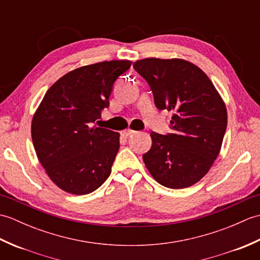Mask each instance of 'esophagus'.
<instances>
[{"label": "esophagus", "mask_w": 260, "mask_h": 260, "mask_svg": "<svg viewBox=\"0 0 260 260\" xmlns=\"http://www.w3.org/2000/svg\"><path fill=\"white\" fill-rule=\"evenodd\" d=\"M134 133H135V131L131 129V128H127V129L123 131V134H124L125 136H131V135H133Z\"/></svg>", "instance_id": "obj_1"}]
</instances>
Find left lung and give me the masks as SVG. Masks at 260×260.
Returning a JSON list of instances; mask_svg holds the SVG:
<instances>
[{"label": "left lung", "instance_id": "1", "mask_svg": "<svg viewBox=\"0 0 260 260\" xmlns=\"http://www.w3.org/2000/svg\"><path fill=\"white\" fill-rule=\"evenodd\" d=\"M134 69L150 85L157 109L173 110L167 135L152 132L143 155L159 184L184 189L200 181L219 155L227 128V109L212 81L182 59L137 60Z\"/></svg>", "mask_w": 260, "mask_h": 260}]
</instances>
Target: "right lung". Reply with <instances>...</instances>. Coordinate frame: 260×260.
I'll use <instances>...</instances> for the list:
<instances>
[{
    "label": "right lung",
    "mask_w": 260,
    "mask_h": 260,
    "mask_svg": "<svg viewBox=\"0 0 260 260\" xmlns=\"http://www.w3.org/2000/svg\"><path fill=\"white\" fill-rule=\"evenodd\" d=\"M131 64L112 60L84 66L61 77L43 97L32 118V142L49 178L61 190L88 194L112 172L119 134L91 125L109 106L116 79Z\"/></svg>",
    "instance_id": "1"
}]
</instances>
